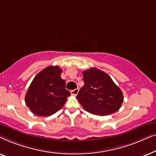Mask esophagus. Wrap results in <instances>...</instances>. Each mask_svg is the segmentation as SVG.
<instances>
[{
  "label": "esophagus",
  "instance_id": "obj_1",
  "mask_svg": "<svg viewBox=\"0 0 156 156\" xmlns=\"http://www.w3.org/2000/svg\"><path fill=\"white\" fill-rule=\"evenodd\" d=\"M70 92H71V94H72V95L76 96V95H77L78 92H79V89L77 88V89H74V90H72L71 91H70Z\"/></svg>",
  "mask_w": 156,
  "mask_h": 156
}]
</instances>
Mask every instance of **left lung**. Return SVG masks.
<instances>
[{"label": "left lung", "mask_w": 156, "mask_h": 156, "mask_svg": "<svg viewBox=\"0 0 156 156\" xmlns=\"http://www.w3.org/2000/svg\"><path fill=\"white\" fill-rule=\"evenodd\" d=\"M84 85L76 99L84 110L98 116L117 112L123 101V93L112 78L95 67L83 72Z\"/></svg>", "instance_id": "8db88e82"}]
</instances>
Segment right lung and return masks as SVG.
Masks as SVG:
<instances>
[{"instance_id":"add662e5","label":"right lung","mask_w":156,"mask_h":156,"mask_svg":"<svg viewBox=\"0 0 156 156\" xmlns=\"http://www.w3.org/2000/svg\"><path fill=\"white\" fill-rule=\"evenodd\" d=\"M58 66H50L33 79L25 101L32 112L39 116H50L63 107L71 94L65 89Z\"/></svg>"}]
</instances>
